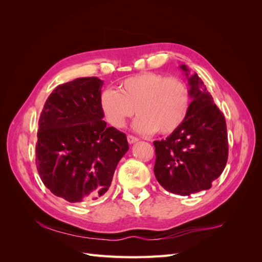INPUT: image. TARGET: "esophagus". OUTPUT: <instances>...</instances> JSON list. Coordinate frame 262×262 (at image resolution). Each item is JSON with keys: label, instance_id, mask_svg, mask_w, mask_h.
Masks as SVG:
<instances>
[{"label": "esophagus", "instance_id": "esophagus-1", "mask_svg": "<svg viewBox=\"0 0 262 262\" xmlns=\"http://www.w3.org/2000/svg\"><path fill=\"white\" fill-rule=\"evenodd\" d=\"M126 139H128V142H129L130 144L136 143V142H138V141H139V139H138V138L133 137V136H128V137H126Z\"/></svg>", "mask_w": 262, "mask_h": 262}]
</instances>
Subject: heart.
Returning <instances> with one entry per match:
<instances>
[{"label": "heart", "instance_id": "1", "mask_svg": "<svg viewBox=\"0 0 262 262\" xmlns=\"http://www.w3.org/2000/svg\"><path fill=\"white\" fill-rule=\"evenodd\" d=\"M189 107L190 93L184 82L153 72L126 77L119 83L118 91L106 89L100 94V108L110 124L122 128L136 109L139 116L133 126L143 134L177 130Z\"/></svg>", "mask_w": 262, "mask_h": 262}]
</instances>
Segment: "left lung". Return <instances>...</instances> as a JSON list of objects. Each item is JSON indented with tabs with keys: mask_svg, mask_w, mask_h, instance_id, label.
I'll return each instance as SVG.
<instances>
[{
	"mask_svg": "<svg viewBox=\"0 0 262 262\" xmlns=\"http://www.w3.org/2000/svg\"><path fill=\"white\" fill-rule=\"evenodd\" d=\"M189 112L186 120L169 137L154 141L156 161L154 173L167 191L190 195L208 190L223 172L228 157V141L224 115L196 73L189 76Z\"/></svg>",
	"mask_w": 262,
	"mask_h": 262,
	"instance_id": "1",
	"label": "left lung"
}]
</instances>
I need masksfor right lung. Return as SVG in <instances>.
Instances as JSON below:
<instances>
[{
	"instance_id": "1",
	"label": "right lung",
	"mask_w": 262,
	"mask_h": 262,
	"mask_svg": "<svg viewBox=\"0 0 262 262\" xmlns=\"http://www.w3.org/2000/svg\"><path fill=\"white\" fill-rule=\"evenodd\" d=\"M102 84L98 77H81L57 86L39 118V176L54 195L71 203L104 195L129 149L125 134L102 120Z\"/></svg>"
}]
</instances>
